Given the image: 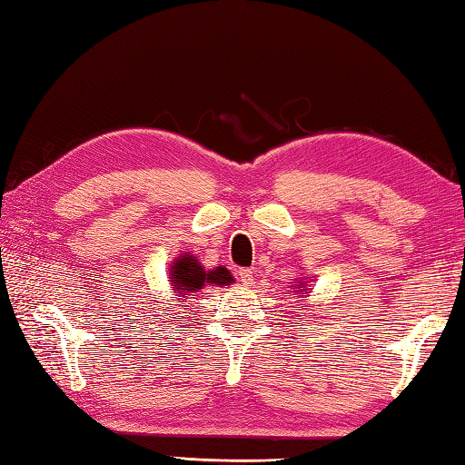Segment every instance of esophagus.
Wrapping results in <instances>:
<instances>
[{"label": "esophagus", "mask_w": 465, "mask_h": 465, "mask_svg": "<svg viewBox=\"0 0 465 465\" xmlns=\"http://www.w3.org/2000/svg\"><path fill=\"white\" fill-rule=\"evenodd\" d=\"M236 275H239V282L244 285V287H249V285H252V271L251 269H239L236 271Z\"/></svg>", "instance_id": "1"}]
</instances>
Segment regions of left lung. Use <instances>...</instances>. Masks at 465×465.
I'll return each mask as SVG.
<instances>
[{
    "mask_svg": "<svg viewBox=\"0 0 465 465\" xmlns=\"http://www.w3.org/2000/svg\"><path fill=\"white\" fill-rule=\"evenodd\" d=\"M300 287H303V283H302V282H300ZM300 287H297V289H300ZM308 293H310V292H308Z\"/></svg>",
    "mask_w": 465,
    "mask_h": 465,
    "instance_id": "1",
    "label": "left lung"
}]
</instances>
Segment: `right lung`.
I'll list each match as a JSON object with an SVG mask.
<instances>
[{"mask_svg":"<svg viewBox=\"0 0 465 465\" xmlns=\"http://www.w3.org/2000/svg\"><path fill=\"white\" fill-rule=\"evenodd\" d=\"M170 282L173 285V292L178 297H186L192 293H198L204 285H231L232 275L226 267H216L206 271L194 255L190 252H182V255L172 262L170 267Z\"/></svg>","mask_w":465,"mask_h":465,"instance_id":"obj_1","label":"right lung"}]
</instances>
